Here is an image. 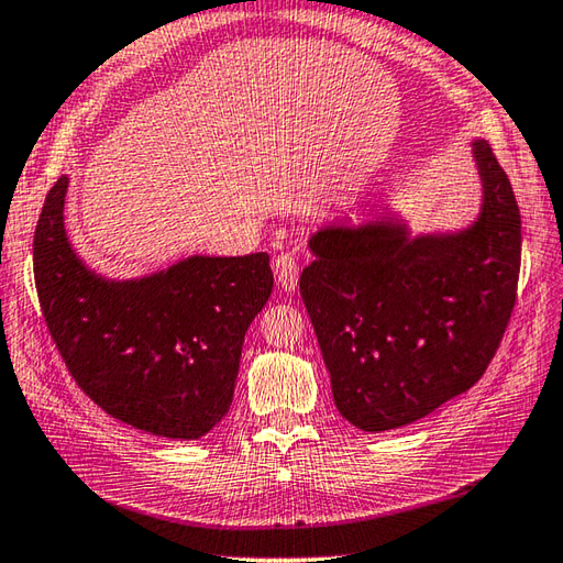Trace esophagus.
I'll list each match as a JSON object with an SVG mask.
<instances>
[{
	"mask_svg": "<svg viewBox=\"0 0 563 563\" xmlns=\"http://www.w3.org/2000/svg\"><path fill=\"white\" fill-rule=\"evenodd\" d=\"M273 273L283 290L290 292L297 288V275H300V266H297V258L292 256V253H280V256L273 261Z\"/></svg>",
	"mask_w": 563,
	"mask_h": 563,
	"instance_id": "obj_1",
	"label": "esophagus"
}]
</instances>
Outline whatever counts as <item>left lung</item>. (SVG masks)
Wrapping results in <instances>:
<instances>
[{"instance_id":"1","label":"left lung","mask_w":563,"mask_h":563,"mask_svg":"<svg viewBox=\"0 0 563 563\" xmlns=\"http://www.w3.org/2000/svg\"><path fill=\"white\" fill-rule=\"evenodd\" d=\"M483 180L476 222L407 236L393 219L324 227L300 295L336 410L363 432L422 420L486 373L517 302L522 224L488 141H473Z\"/></svg>"}]
</instances>
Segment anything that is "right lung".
Segmentation results:
<instances>
[{"label":"right lung","mask_w":563,"mask_h":563,"mask_svg":"<svg viewBox=\"0 0 563 563\" xmlns=\"http://www.w3.org/2000/svg\"><path fill=\"white\" fill-rule=\"evenodd\" d=\"M68 178L46 195L33 278L55 349L107 415L168 439H200L234 400L244 334L273 292L268 253L192 256L139 280H107L63 227Z\"/></svg>","instance_id":"1"}]
</instances>
